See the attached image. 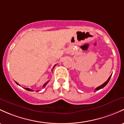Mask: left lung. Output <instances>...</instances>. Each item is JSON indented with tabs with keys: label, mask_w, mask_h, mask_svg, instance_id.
<instances>
[{
	"label": "left lung",
	"mask_w": 124,
	"mask_h": 124,
	"mask_svg": "<svg viewBox=\"0 0 124 124\" xmlns=\"http://www.w3.org/2000/svg\"><path fill=\"white\" fill-rule=\"evenodd\" d=\"M111 76H112V75H111V76H110L109 77V78L108 79V80H107V81H106V82H105L104 84H102V85H100V86H98V87H97V88H95V91H98V90H100V89H102V88H104V87H105L106 86V85H107V84H108V82L109 81V80H110V79H111Z\"/></svg>",
	"instance_id": "8db88e82"
}]
</instances>
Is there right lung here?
Instances as JSON below:
<instances>
[{
	"instance_id": "1",
	"label": "right lung",
	"mask_w": 124,
	"mask_h": 124,
	"mask_svg": "<svg viewBox=\"0 0 124 124\" xmlns=\"http://www.w3.org/2000/svg\"><path fill=\"white\" fill-rule=\"evenodd\" d=\"M56 66V65H55V66H54V68H53V69H54V68H55V66ZM49 82V81H47V82H46L45 83V84H44V85H43V88H45V87L46 86V85H47V84H48V82ZM16 82V84H17V85H19V84H18V83H17V82ZM24 89H26V90H27V91H33V90H32V89H29V88H24Z\"/></svg>"
}]
</instances>
